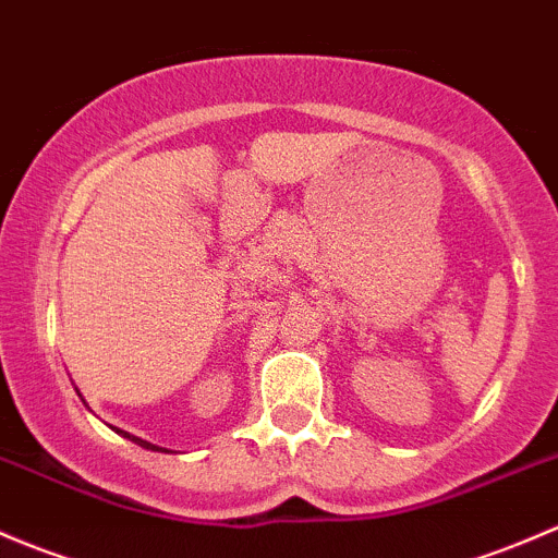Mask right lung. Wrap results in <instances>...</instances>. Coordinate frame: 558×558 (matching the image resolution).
I'll return each instance as SVG.
<instances>
[{
	"label": "right lung",
	"instance_id": "1",
	"mask_svg": "<svg viewBox=\"0 0 558 558\" xmlns=\"http://www.w3.org/2000/svg\"><path fill=\"white\" fill-rule=\"evenodd\" d=\"M114 433H120V435H123V438L134 440V444H140V446H142V449H150V451H163V453H169V449H160V446H153V444H147V440H142V438H134V435L123 433V429H114Z\"/></svg>",
	"mask_w": 558,
	"mask_h": 558
}]
</instances>
